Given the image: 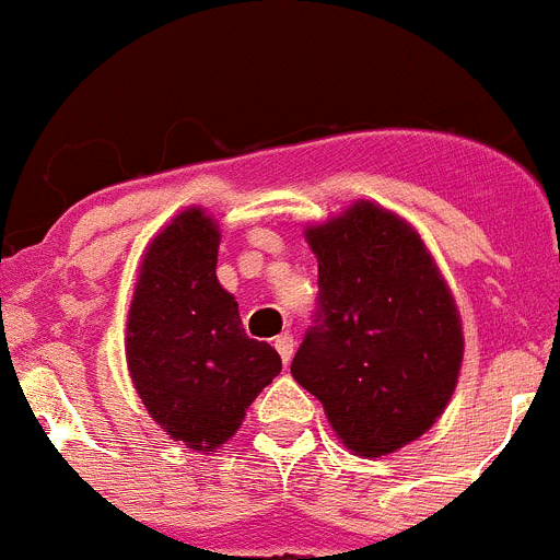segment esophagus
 I'll list each match as a JSON object with an SVG mask.
<instances>
[{"mask_svg": "<svg viewBox=\"0 0 560 560\" xmlns=\"http://www.w3.org/2000/svg\"><path fill=\"white\" fill-rule=\"evenodd\" d=\"M276 351H279L281 354V360H284V365H290V360H292V337L290 335H279L276 337Z\"/></svg>", "mask_w": 560, "mask_h": 560, "instance_id": "34e87169", "label": "esophagus"}]
</instances>
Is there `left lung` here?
<instances>
[{"label":"left lung","mask_w":560,"mask_h":560,"mask_svg":"<svg viewBox=\"0 0 560 560\" xmlns=\"http://www.w3.org/2000/svg\"><path fill=\"white\" fill-rule=\"evenodd\" d=\"M306 236L317 306L292 376L351 452H396L435 424L455 390V301L416 231L380 206L357 203Z\"/></svg>","instance_id":"1"}]
</instances>
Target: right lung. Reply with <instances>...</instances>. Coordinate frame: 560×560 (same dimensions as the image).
I'll list each match as a JSON object with an SVG mask.
<instances>
[{
	"instance_id": "right-lung-1",
	"label": "right lung",
	"mask_w": 560,
	"mask_h": 560,
	"mask_svg": "<svg viewBox=\"0 0 560 560\" xmlns=\"http://www.w3.org/2000/svg\"><path fill=\"white\" fill-rule=\"evenodd\" d=\"M220 231L184 211L150 245L128 317V368L150 416L175 441L211 452L281 371L273 346L250 340L218 281Z\"/></svg>"
}]
</instances>
